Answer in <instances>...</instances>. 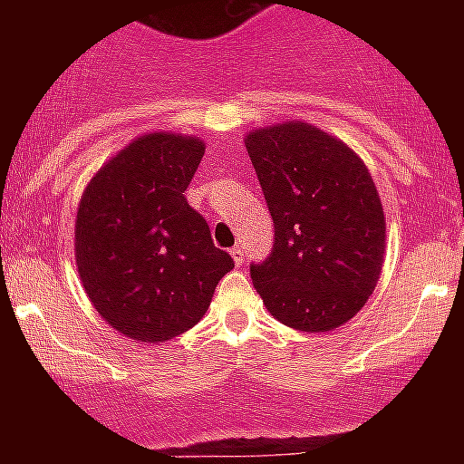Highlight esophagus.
Here are the masks:
<instances>
[{"label":"esophagus","mask_w":464,"mask_h":464,"mask_svg":"<svg viewBox=\"0 0 464 464\" xmlns=\"http://www.w3.org/2000/svg\"><path fill=\"white\" fill-rule=\"evenodd\" d=\"M229 256L235 257V265H244V248H241V246H235V248L229 251Z\"/></svg>","instance_id":"1"}]
</instances>
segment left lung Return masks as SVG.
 <instances>
[{
    "mask_svg": "<svg viewBox=\"0 0 464 464\" xmlns=\"http://www.w3.org/2000/svg\"><path fill=\"white\" fill-rule=\"evenodd\" d=\"M274 220V246L251 262L269 314L302 332L351 321L379 281L385 220L362 160L330 134L285 122L246 137Z\"/></svg>",
    "mask_w": 464,
    "mask_h": 464,
    "instance_id": "obj_1",
    "label": "left lung"
}]
</instances>
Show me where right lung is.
I'll return each mask as SVG.
<instances>
[{
    "label": "right lung",
    "instance_id": "obj_1",
    "mask_svg": "<svg viewBox=\"0 0 464 464\" xmlns=\"http://www.w3.org/2000/svg\"><path fill=\"white\" fill-rule=\"evenodd\" d=\"M204 143L149 134L100 169L76 216V265L94 309L137 342L179 337L199 323L235 267L188 204Z\"/></svg>",
    "mask_w": 464,
    "mask_h": 464
}]
</instances>
